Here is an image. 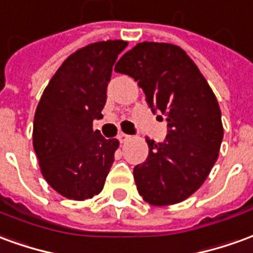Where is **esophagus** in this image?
Wrapping results in <instances>:
<instances>
[{
  "mask_svg": "<svg viewBox=\"0 0 253 253\" xmlns=\"http://www.w3.org/2000/svg\"><path fill=\"white\" fill-rule=\"evenodd\" d=\"M128 138H130V135H127V134H125V132H119V134H118V139H119V142H126Z\"/></svg>",
  "mask_w": 253,
  "mask_h": 253,
  "instance_id": "34e87169",
  "label": "esophagus"
}]
</instances>
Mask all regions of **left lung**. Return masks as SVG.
I'll use <instances>...</instances> for the list:
<instances>
[{
	"instance_id": "obj_1",
	"label": "left lung",
	"mask_w": 253,
	"mask_h": 253,
	"mask_svg": "<svg viewBox=\"0 0 253 253\" xmlns=\"http://www.w3.org/2000/svg\"><path fill=\"white\" fill-rule=\"evenodd\" d=\"M115 71L138 82L152 112L167 119L166 139L146 138L149 155L134 167L138 193L152 206L181 203L204 183L218 159L223 126L216 97L193 60L171 43H138Z\"/></svg>"
}]
</instances>
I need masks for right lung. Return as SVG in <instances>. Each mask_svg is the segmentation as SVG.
Returning <instances> with one entry per match:
<instances>
[{"mask_svg":"<svg viewBox=\"0 0 253 253\" xmlns=\"http://www.w3.org/2000/svg\"><path fill=\"white\" fill-rule=\"evenodd\" d=\"M126 41H102L72 53L43 90L34 116L33 144L41 172L57 193L86 200L104 188L116 138L93 130L101 119L112 67Z\"/></svg>","mask_w":253,"mask_h":253,"instance_id":"add662e5","label":"right lung"}]
</instances>
